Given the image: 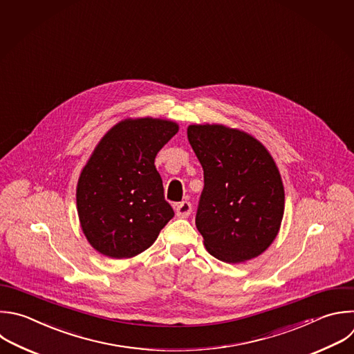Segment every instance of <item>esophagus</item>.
Here are the masks:
<instances>
[{
    "label": "esophagus",
    "instance_id": "34e87169",
    "mask_svg": "<svg viewBox=\"0 0 354 354\" xmlns=\"http://www.w3.org/2000/svg\"><path fill=\"white\" fill-rule=\"evenodd\" d=\"M190 212H192V204L189 201H182L175 208V214L178 218H187Z\"/></svg>",
    "mask_w": 354,
    "mask_h": 354
}]
</instances>
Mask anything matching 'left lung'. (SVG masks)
<instances>
[{
  "mask_svg": "<svg viewBox=\"0 0 354 354\" xmlns=\"http://www.w3.org/2000/svg\"><path fill=\"white\" fill-rule=\"evenodd\" d=\"M187 139L204 171L196 226L207 252L229 264L259 257L278 236L285 211L271 153L250 133L223 124H192Z\"/></svg>",
  "mask_w": 354,
  "mask_h": 354,
  "instance_id": "obj_1",
  "label": "left lung"
}]
</instances>
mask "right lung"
Segmentation results:
<instances>
[{
    "label": "right lung",
    "instance_id": "add662e5",
    "mask_svg": "<svg viewBox=\"0 0 354 354\" xmlns=\"http://www.w3.org/2000/svg\"><path fill=\"white\" fill-rule=\"evenodd\" d=\"M179 125L162 118H127L97 143L76 186L84 238L100 254L132 259L147 250L174 216L154 165Z\"/></svg>",
    "mask_w": 354,
    "mask_h": 354
}]
</instances>
